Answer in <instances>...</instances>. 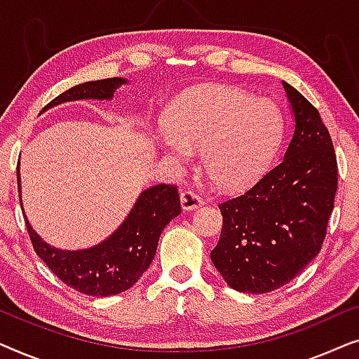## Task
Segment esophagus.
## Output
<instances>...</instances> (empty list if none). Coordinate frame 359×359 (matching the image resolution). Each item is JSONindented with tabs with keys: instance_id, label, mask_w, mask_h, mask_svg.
Segmentation results:
<instances>
[{
	"instance_id": "1",
	"label": "esophagus",
	"mask_w": 359,
	"mask_h": 359,
	"mask_svg": "<svg viewBox=\"0 0 359 359\" xmlns=\"http://www.w3.org/2000/svg\"><path fill=\"white\" fill-rule=\"evenodd\" d=\"M203 204V198H201L199 194H196L194 191L184 189L183 193H181V205H183V210H194L201 208Z\"/></svg>"
}]
</instances>
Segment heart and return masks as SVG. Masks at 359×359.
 <instances>
[{
	"label": "heart",
	"mask_w": 359,
	"mask_h": 359,
	"mask_svg": "<svg viewBox=\"0 0 359 359\" xmlns=\"http://www.w3.org/2000/svg\"><path fill=\"white\" fill-rule=\"evenodd\" d=\"M161 145L189 160L203 151L210 181L222 189H242L268 168L284 135L276 102L229 86H204L184 95L170 111Z\"/></svg>",
	"instance_id": "heart-1"
}]
</instances>
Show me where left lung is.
<instances>
[{"label":"left lung","instance_id":"obj_1","mask_svg":"<svg viewBox=\"0 0 359 359\" xmlns=\"http://www.w3.org/2000/svg\"><path fill=\"white\" fill-rule=\"evenodd\" d=\"M294 135L284 158L243 194L219 204L222 232L210 259L232 289L264 294L283 287L320 252L333 210L338 165L320 114L283 81Z\"/></svg>","mask_w":359,"mask_h":359}]
</instances>
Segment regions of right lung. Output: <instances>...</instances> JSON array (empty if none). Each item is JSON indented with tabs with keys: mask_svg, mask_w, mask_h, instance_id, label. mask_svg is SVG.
I'll return each mask as SVG.
<instances>
[{
	"mask_svg": "<svg viewBox=\"0 0 359 359\" xmlns=\"http://www.w3.org/2000/svg\"><path fill=\"white\" fill-rule=\"evenodd\" d=\"M124 83L126 80L122 78L86 81L58 95L47 107L88 97L111 100L114 91ZM19 181L18 163V189L21 191ZM180 212V194L175 184L151 186L140 194L129 217L109 238L96 247L78 252L50 247L34 232L26 214L24 220L34 250L60 281L88 296L106 297L124 292L139 281L155 257L160 235L166 224Z\"/></svg>",
	"mask_w": 359,
	"mask_h": 359,
	"instance_id": "right-lung-1",
	"label": "right lung"
}]
</instances>
